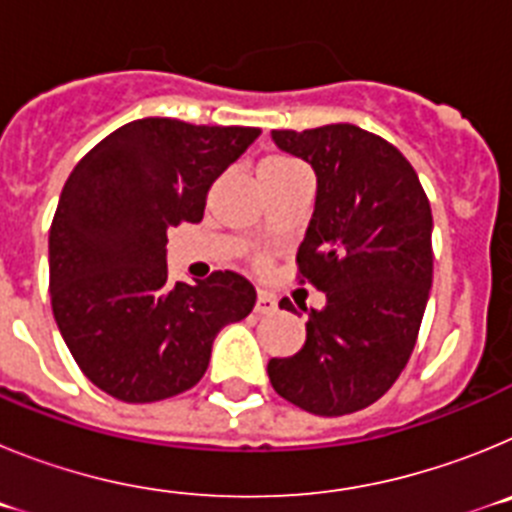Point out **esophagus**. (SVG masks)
Here are the masks:
<instances>
[{"label": "esophagus", "mask_w": 512, "mask_h": 512, "mask_svg": "<svg viewBox=\"0 0 512 512\" xmlns=\"http://www.w3.org/2000/svg\"><path fill=\"white\" fill-rule=\"evenodd\" d=\"M256 312H259V315L277 312V297L269 295V292H259V295H256Z\"/></svg>", "instance_id": "34e87169"}]
</instances>
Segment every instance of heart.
Listing matches in <instances>:
<instances>
[{
    "label": "heart",
    "instance_id": "1",
    "mask_svg": "<svg viewBox=\"0 0 512 512\" xmlns=\"http://www.w3.org/2000/svg\"><path fill=\"white\" fill-rule=\"evenodd\" d=\"M287 166H297L292 158H284V156H266L264 161L259 164V171L266 169H287Z\"/></svg>",
    "mask_w": 512,
    "mask_h": 512
}]
</instances>
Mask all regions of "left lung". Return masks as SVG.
Listing matches in <instances>:
<instances>
[{"mask_svg": "<svg viewBox=\"0 0 512 512\" xmlns=\"http://www.w3.org/2000/svg\"><path fill=\"white\" fill-rule=\"evenodd\" d=\"M271 140L318 179L297 264L325 307L307 312L305 346L266 372L307 413H356L390 390L413 354L433 282L431 205L408 158L356 125L271 130Z\"/></svg>", "mask_w": 512, "mask_h": 512, "instance_id": "8db88e82", "label": "left lung"}]
</instances>
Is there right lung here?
I'll return each instance as SVG.
<instances>
[{"instance_id":"right-lung-1","label":"right lung","mask_w":512,"mask_h":512,"mask_svg":"<svg viewBox=\"0 0 512 512\" xmlns=\"http://www.w3.org/2000/svg\"><path fill=\"white\" fill-rule=\"evenodd\" d=\"M259 128L146 117L81 158L63 184L48 238L53 318L84 377L122 402L187 392L212 341L256 305L235 271L169 282L166 233L200 223L207 192Z\"/></svg>"}]
</instances>
